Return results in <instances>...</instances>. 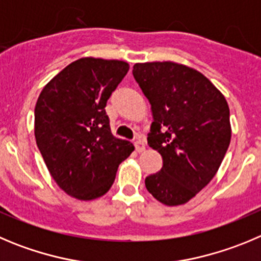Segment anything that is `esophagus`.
I'll return each instance as SVG.
<instances>
[{"label": "esophagus", "instance_id": "34e87169", "mask_svg": "<svg viewBox=\"0 0 261 261\" xmlns=\"http://www.w3.org/2000/svg\"><path fill=\"white\" fill-rule=\"evenodd\" d=\"M135 147H136V151L142 152L143 150H145V141L141 140V138H137L135 142Z\"/></svg>", "mask_w": 261, "mask_h": 261}]
</instances>
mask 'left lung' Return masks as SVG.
Masks as SVG:
<instances>
[{
    "label": "left lung",
    "mask_w": 261,
    "mask_h": 261,
    "mask_svg": "<svg viewBox=\"0 0 261 261\" xmlns=\"http://www.w3.org/2000/svg\"><path fill=\"white\" fill-rule=\"evenodd\" d=\"M132 72L151 105L147 143L163 158L162 169L145 185L160 203L184 204L214 178L225 156L228 102L204 75L184 64L136 63Z\"/></svg>",
    "instance_id": "1"
}]
</instances>
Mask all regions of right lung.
<instances>
[{
	"label": "right lung",
	"instance_id": "obj_1",
	"mask_svg": "<svg viewBox=\"0 0 261 261\" xmlns=\"http://www.w3.org/2000/svg\"><path fill=\"white\" fill-rule=\"evenodd\" d=\"M129 70L123 61L81 58L45 85L35 107V137L51 177L80 200L105 195L135 150L115 138L107 99Z\"/></svg>",
	"mask_w": 261,
	"mask_h": 261
}]
</instances>
